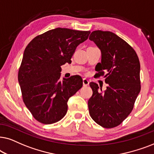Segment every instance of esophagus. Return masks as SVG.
<instances>
[{
	"mask_svg": "<svg viewBox=\"0 0 154 154\" xmlns=\"http://www.w3.org/2000/svg\"><path fill=\"white\" fill-rule=\"evenodd\" d=\"M89 82L87 79H86V78L83 79V86L84 87H87V86L89 85Z\"/></svg>",
	"mask_w": 154,
	"mask_h": 154,
	"instance_id": "1",
	"label": "esophagus"
}]
</instances>
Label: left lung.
Returning <instances> with one entry per match:
<instances>
[{
    "instance_id": "obj_1",
    "label": "left lung",
    "mask_w": 154,
    "mask_h": 154,
    "mask_svg": "<svg viewBox=\"0 0 154 154\" xmlns=\"http://www.w3.org/2000/svg\"><path fill=\"white\" fill-rule=\"evenodd\" d=\"M89 39L101 51L96 77L103 76L108 84L103 91L97 84L90 82L93 94L88 101L89 114L98 125L112 128L121 124L134 108L141 90L140 63L132 47L114 33L94 31Z\"/></svg>"
}]
</instances>
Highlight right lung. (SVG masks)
<instances>
[{
	"instance_id": "add662e5",
	"label": "right lung",
	"mask_w": 154,
	"mask_h": 154,
	"mask_svg": "<svg viewBox=\"0 0 154 154\" xmlns=\"http://www.w3.org/2000/svg\"><path fill=\"white\" fill-rule=\"evenodd\" d=\"M89 31L56 28L36 36L25 50L18 72L22 99L37 121L58 122L67 111V101L83 85L80 76L60 81L61 65L71 63L77 46Z\"/></svg>"
}]
</instances>
